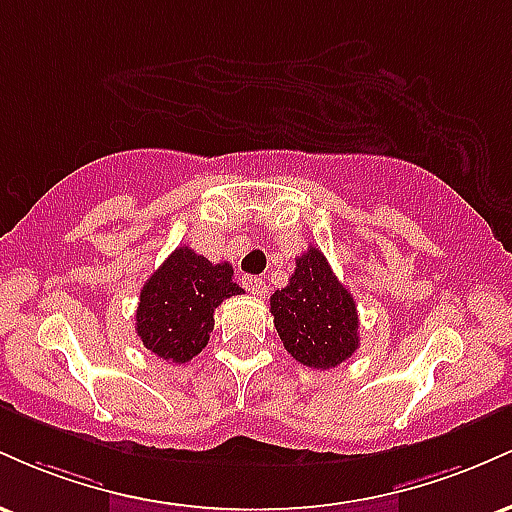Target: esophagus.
Here are the masks:
<instances>
[{"label": "esophagus", "mask_w": 512, "mask_h": 512, "mask_svg": "<svg viewBox=\"0 0 512 512\" xmlns=\"http://www.w3.org/2000/svg\"><path fill=\"white\" fill-rule=\"evenodd\" d=\"M243 286L252 293V296H264V293H267V284H264L260 276H243Z\"/></svg>", "instance_id": "obj_1"}]
</instances>
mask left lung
<instances>
[{"label":"left lung","mask_w":512,"mask_h":512,"mask_svg":"<svg viewBox=\"0 0 512 512\" xmlns=\"http://www.w3.org/2000/svg\"><path fill=\"white\" fill-rule=\"evenodd\" d=\"M269 305L284 349L303 366L330 370L358 349L354 296L313 245L296 257V272Z\"/></svg>","instance_id":"8db88e82"}]
</instances>
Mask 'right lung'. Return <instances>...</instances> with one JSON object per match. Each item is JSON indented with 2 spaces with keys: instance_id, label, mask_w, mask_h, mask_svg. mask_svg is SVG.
I'll return each instance as SVG.
<instances>
[{
  "instance_id": "obj_1",
  "label": "right lung",
  "mask_w": 512,
  "mask_h": 512,
  "mask_svg": "<svg viewBox=\"0 0 512 512\" xmlns=\"http://www.w3.org/2000/svg\"><path fill=\"white\" fill-rule=\"evenodd\" d=\"M238 293L231 264H211L187 245L175 248L139 293L137 337L163 361L187 363L207 346L214 310Z\"/></svg>"
}]
</instances>
